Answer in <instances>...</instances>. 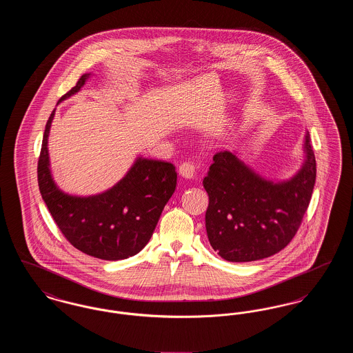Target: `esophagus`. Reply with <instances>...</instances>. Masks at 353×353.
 Wrapping results in <instances>:
<instances>
[{"mask_svg": "<svg viewBox=\"0 0 353 353\" xmlns=\"http://www.w3.org/2000/svg\"><path fill=\"white\" fill-rule=\"evenodd\" d=\"M197 169L199 167L194 163L184 161V163H181L179 170H180V174L185 179H194L197 174Z\"/></svg>", "mask_w": 353, "mask_h": 353, "instance_id": "1", "label": "esophagus"}]
</instances>
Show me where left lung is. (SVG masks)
Returning a JSON list of instances; mask_svg holds the SVG:
<instances>
[{"mask_svg": "<svg viewBox=\"0 0 353 353\" xmlns=\"http://www.w3.org/2000/svg\"><path fill=\"white\" fill-rule=\"evenodd\" d=\"M304 160L288 180L265 179L236 151L217 152L202 184L209 196V242L229 262H252L285 249L296 234L316 180V160L304 136Z\"/></svg>", "mask_w": 353, "mask_h": 353, "instance_id": "1", "label": "left lung"}]
</instances>
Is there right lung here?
Listing matches in <instances>:
<instances>
[{"mask_svg":"<svg viewBox=\"0 0 353 353\" xmlns=\"http://www.w3.org/2000/svg\"><path fill=\"white\" fill-rule=\"evenodd\" d=\"M90 72L58 103L79 92ZM55 110L46 123L38 160V185L51 217L78 250L104 261H120L143 250L151 239L164 206L174 193L177 172L163 160L136 157L125 176L112 188L92 196H72L51 174L49 134Z\"/></svg>","mask_w":353,"mask_h":353,"instance_id":"right-lung-1","label":"right lung"}]
</instances>
